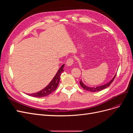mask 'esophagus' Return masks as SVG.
Listing matches in <instances>:
<instances>
[{"label":"esophagus","mask_w":133,"mask_h":133,"mask_svg":"<svg viewBox=\"0 0 133 133\" xmlns=\"http://www.w3.org/2000/svg\"><path fill=\"white\" fill-rule=\"evenodd\" d=\"M73 62H74V60L73 58H69L67 60L66 63V65L68 66H70L73 65Z\"/></svg>","instance_id":"obj_1"}]
</instances>
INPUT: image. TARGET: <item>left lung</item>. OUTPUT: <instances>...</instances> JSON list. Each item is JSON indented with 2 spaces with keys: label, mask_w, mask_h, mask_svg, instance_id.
I'll return each mask as SVG.
<instances>
[{
  "label": "left lung",
  "mask_w": 133,
  "mask_h": 133,
  "mask_svg": "<svg viewBox=\"0 0 133 133\" xmlns=\"http://www.w3.org/2000/svg\"><path fill=\"white\" fill-rule=\"evenodd\" d=\"M115 76H116V74L115 75V76H114L113 78H112V79L110 80V82H109L107 84H104V85H100V86H98V87H88V86L85 85V84H84L83 83L82 80L80 81V85H81V87L83 88L84 90H87V91H91V92H97V91H101V90H103L104 89H105V88H107V87H109L110 84L112 83V82H113L114 79L115 78Z\"/></svg>",
  "instance_id": "left-lung-1"
}]
</instances>
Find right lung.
Segmentation results:
<instances>
[{
  "label": "right lung",
  "mask_w": 133,
  "mask_h": 133,
  "mask_svg": "<svg viewBox=\"0 0 133 133\" xmlns=\"http://www.w3.org/2000/svg\"><path fill=\"white\" fill-rule=\"evenodd\" d=\"M64 64H63L61 67L59 68L57 74H55L54 77L51 80V81L50 82V83L48 84L46 87L44 88L43 89L38 92H35V93L28 94V95L33 96V97L41 98L44 97V96H46L48 95H49L51 92L54 91L59 85V83L60 79V75H61L62 72H63L64 71Z\"/></svg>",
  "instance_id": "1"
}]
</instances>
